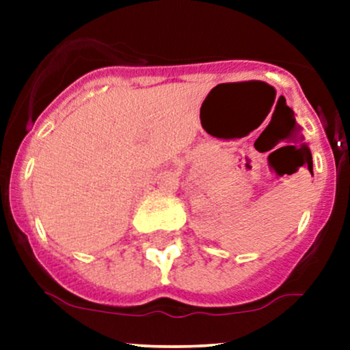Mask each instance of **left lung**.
Returning a JSON list of instances; mask_svg holds the SVG:
<instances>
[{
    "label": "left lung",
    "mask_w": 350,
    "mask_h": 350,
    "mask_svg": "<svg viewBox=\"0 0 350 350\" xmlns=\"http://www.w3.org/2000/svg\"><path fill=\"white\" fill-rule=\"evenodd\" d=\"M309 171H311V170H309ZM311 174H312V171H311Z\"/></svg>",
    "instance_id": "left-lung-1"
}]
</instances>
